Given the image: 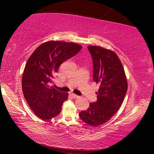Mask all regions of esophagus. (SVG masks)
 Masks as SVG:
<instances>
[{
	"mask_svg": "<svg viewBox=\"0 0 154 154\" xmlns=\"http://www.w3.org/2000/svg\"><path fill=\"white\" fill-rule=\"evenodd\" d=\"M71 95H72V97H73V98H79V96H78V95H76V94H73V93L71 94Z\"/></svg>",
	"mask_w": 154,
	"mask_h": 154,
	"instance_id": "esophagus-1",
	"label": "esophagus"
}]
</instances>
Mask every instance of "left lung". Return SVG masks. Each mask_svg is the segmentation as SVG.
Listing matches in <instances>:
<instances>
[{"mask_svg":"<svg viewBox=\"0 0 154 154\" xmlns=\"http://www.w3.org/2000/svg\"><path fill=\"white\" fill-rule=\"evenodd\" d=\"M93 62V81L100 85L95 102L79 113L81 119L91 126L102 125L118 111L128 90L123 65L117 54L98 46H88Z\"/></svg>","mask_w":154,"mask_h":154,"instance_id":"left-lung-1","label":"left lung"}]
</instances>
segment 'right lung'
<instances>
[{
  "label": "right lung",
  "instance_id": "right-lung-1",
  "mask_svg": "<svg viewBox=\"0 0 154 154\" xmlns=\"http://www.w3.org/2000/svg\"><path fill=\"white\" fill-rule=\"evenodd\" d=\"M81 48L76 43L48 41L38 46L29 58L23 73L22 91L29 107L39 119H52L61 112L68 93L50 85L60 65Z\"/></svg>",
  "mask_w": 154,
  "mask_h": 154
}]
</instances>
